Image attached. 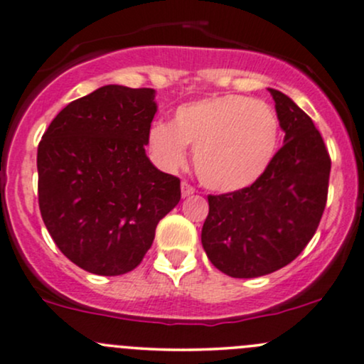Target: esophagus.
Listing matches in <instances>:
<instances>
[{"mask_svg":"<svg viewBox=\"0 0 364 364\" xmlns=\"http://www.w3.org/2000/svg\"><path fill=\"white\" fill-rule=\"evenodd\" d=\"M195 193V188L191 186V185H188L186 181H183L181 183V195L183 196H190V195H193Z\"/></svg>","mask_w":364,"mask_h":364,"instance_id":"esophagus-1","label":"esophagus"}]
</instances>
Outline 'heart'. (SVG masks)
I'll return each mask as SVG.
<instances>
[{
	"mask_svg": "<svg viewBox=\"0 0 364 364\" xmlns=\"http://www.w3.org/2000/svg\"><path fill=\"white\" fill-rule=\"evenodd\" d=\"M152 157L166 171L186 162L195 147L200 181L220 193L250 188L272 166L281 144V121L269 104L228 94L181 104L173 124L157 121L147 133Z\"/></svg>",
	"mask_w": 364,
	"mask_h": 364,
	"instance_id": "b5f03b06",
	"label": "heart"
}]
</instances>
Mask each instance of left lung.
Instances as JSON below:
<instances>
[{
	"label": "left lung",
	"mask_w": 364,
	"mask_h": 364,
	"mask_svg": "<svg viewBox=\"0 0 364 364\" xmlns=\"http://www.w3.org/2000/svg\"><path fill=\"white\" fill-rule=\"evenodd\" d=\"M275 101L284 145L255 185L208 195L202 245L229 277L253 279L291 263L310 243L325 210L330 156L310 116L282 92Z\"/></svg>",
	"instance_id": "1"
}]
</instances>
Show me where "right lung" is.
<instances>
[{"label":"right lung","instance_id":"obj_1","mask_svg":"<svg viewBox=\"0 0 364 364\" xmlns=\"http://www.w3.org/2000/svg\"><path fill=\"white\" fill-rule=\"evenodd\" d=\"M154 97V89L104 85L58 112L37 149L46 228L61 253L90 274L140 265L159 220L181 198L179 178L145 154Z\"/></svg>","mask_w":364,"mask_h":364}]
</instances>
